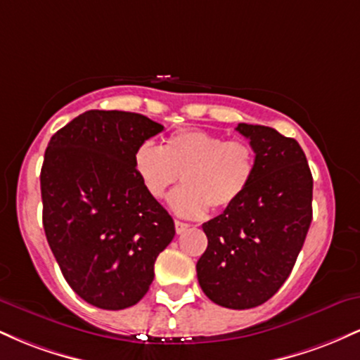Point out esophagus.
Wrapping results in <instances>:
<instances>
[{
    "mask_svg": "<svg viewBox=\"0 0 360 360\" xmlns=\"http://www.w3.org/2000/svg\"><path fill=\"white\" fill-rule=\"evenodd\" d=\"M174 226H176V232H177V233H183V232H186V230L189 229V223H184V221L176 220V221H174Z\"/></svg>",
    "mask_w": 360,
    "mask_h": 360,
    "instance_id": "1",
    "label": "esophagus"
}]
</instances>
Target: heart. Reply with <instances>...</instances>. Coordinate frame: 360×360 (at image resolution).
Listing matches in <instances>:
<instances>
[{
	"label": "heart",
	"mask_w": 360,
	"mask_h": 360,
	"mask_svg": "<svg viewBox=\"0 0 360 360\" xmlns=\"http://www.w3.org/2000/svg\"><path fill=\"white\" fill-rule=\"evenodd\" d=\"M131 159L140 184L155 200L183 181V188L169 196V206L184 218L233 206L255 174V150L247 140H225L200 128L174 131L162 147L143 140Z\"/></svg>",
	"instance_id": "b5f03b06"
}]
</instances>
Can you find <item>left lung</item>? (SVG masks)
Wrapping results in <instances>:
<instances>
[{"label": "left lung", "mask_w": 360, "mask_h": 360, "mask_svg": "<svg viewBox=\"0 0 360 360\" xmlns=\"http://www.w3.org/2000/svg\"><path fill=\"white\" fill-rule=\"evenodd\" d=\"M255 150V174L243 196L203 223L208 247L196 264L198 283L213 303L259 307L289 278L311 223L313 177L295 139L262 125L238 123Z\"/></svg>", "instance_id": "obj_1"}]
</instances>
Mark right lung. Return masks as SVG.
<instances>
[{
  "instance_id": "obj_1",
  "label": "right lung",
  "mask_w": 360,
  "mask_h": 360,
  "mask_svg": "<svg viewBox=\"0 0 360 360\" xmlns=\"http://www.w3.org/2000/svg\"><path fill=\"white\" fill-rule=\"evenodd\" d=\"M164 127L130 111L89 110L52 135L40 189L44 230L69 286L101 309L134 307L174 238L171 214L140 184L134 150Z\"/></svg>"
}]
</instances>
